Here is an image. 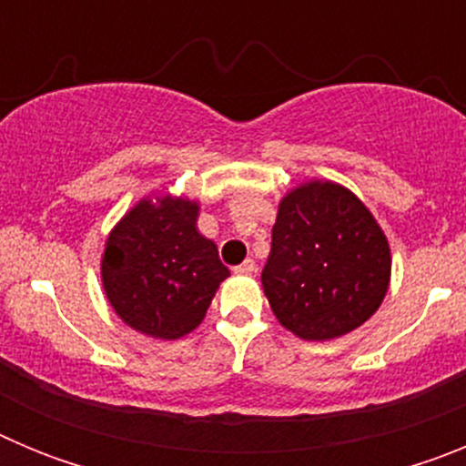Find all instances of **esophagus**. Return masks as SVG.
I'll return each instance as SVG.
<instances>
[{
	"mask_svg": "<svg viewBox=\"0 0 466 466\" xmlns=\"http://www.w3.org/2000/svg\"><path fill=\"white\" fill-rule=\"evenodd\" d=\"M236 273L238 275H252V273H257V263H254V258H247V261H242L240 266H236Z\"/></svg>",
	"mask_w": 466,
	"mask_h": 466,
	"instance_id": "esophagus-1",
	"label": "esophagus"
}]
</instances>
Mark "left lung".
<instances>
[{
  "label": "left lung",
  "instance_id": "left-lung-1",
  "mask_svg": "<svg viewBox=\"0 0 466 466\" xmlns=\"http://www.w3.org/2000/svg\"><path fill=\"white\" fill-rule=\"evenodd\" d=\"M390 273V242L350 188L312 179L279 200L261 284L294 336L331 340L355 331L380 308Z\"/></svg>",
  "mask_w": 466,
  "mask_h": 466
}]
</instances>
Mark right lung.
I'll list each match as a JSON object with an SVG mask.
<instances>
[{"instance_id":"obj_1","label":"right lung","mask_w":466,"mask_h":466,"mask_svg":"<svg viewBox=\"0 0 466 466\" xmlns=\"http://www.w3.org/2000/svg\"><path fill=\"white\" fill-rule=\"evenodd\" d=\"M196 200L142 198L114 226L102 254V287L127 327L160 340L191 333L228 278L212 240L198 233Z\"/></svg>"}]
</instances>
